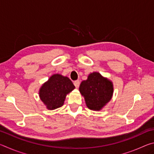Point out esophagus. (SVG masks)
I'll return each instance as SVG.
<instances>
[{
	"mask_svg": "<svg viewBox=\"0 0 154 154\" xmlns=\"http://www.w3.org/2000/svg\"><path fill=\"white\" fill-rule=\"evenodd\" d=\"M73 83H74L75 86L77 88H79V80H76V81H75V82H73Z\"/></svg>",
	"mask_w": 154,
	"mask_h": 154,
	"instance_id": "1",
	"label": "esophagus"
}]
</instances>
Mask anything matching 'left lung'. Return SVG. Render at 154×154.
Returning a JSON list of instances; mask_svg holds the SVG:
<instances>
[{
    "mask_svg": "<svg viewBox=\"0 0 154 154\" xmlns=\"http://www.w3.org/2000/svg\"><path fill=\"white\" fill-rule=\"evenodd\" d=\"M79 92L84 97L88 109L100 111L111 100L113 93V85L107 78L99 72H94L83 81L79 86Z\"/></svg>",
    "mask_w": 154,
    "mask_h": 154,
    "instance_id": "left-lung-1",
    "label": "left lung"
}]
</instances>
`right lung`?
I'll return each instance as SVG.
<instances>
[{"label": "right lung", "mask_w": 154, "mask_h": 154, "mask_svg": "<svg viewBox=\"0 0 154 154\" xmlns=\"http://www.w3.org/2000/svg\"><path fill=\"white\" fill-rule=\"evenodd\" d=\"M75 88L69 77L54 74L44 83L39 90V97L49 110H54L64 105L66 96Z\"/></svg>", "instance_id": "add662e5"}]
</instances>
